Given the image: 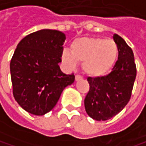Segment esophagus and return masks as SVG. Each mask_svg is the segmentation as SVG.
Wrapping results in <instances>:
<instances>
[{
    "mask_svg": "<svg viewBox=\"0 0 146 146\" xmlns=\"http://www.w3.org/2000/svg\"><path fill=\"white\" fill-rule=\"evenodd\" d=\"M82 78H82V77H81L80 75H76V76H75V80H76V81L81 80Z\"/></svg>",
    "mask_w": 146,
    "mask_h": 146,
    "instance_id": "1",
    "label": "esophagus"
}]
</instances>
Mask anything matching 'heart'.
<instances>
[{
  "instance_id": "1",
  "label": "heart",
  "mask_w": 146,
  "mask_h": 146,
  "mask_svg": "<svg viewBox=\"0 0 146 146\" xmlns=\"http://www.w3.org/2000/svg\"><path fill=\"white\" fill-rule=\"evenodd\" d=\"M119 57V47L112 39L84 36L76 38L70 52L63 50L62 60L73 69L76 63L82 62L84 73L91 78H100L110 72Z\"/></svg>"
}]
</instances>
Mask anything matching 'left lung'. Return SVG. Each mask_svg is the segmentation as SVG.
Instances as JSON below:
<instances>
[{
    "label": "left lung",
    "mask_w": 146,
    "mask_h": 146,
    "mask_svg": "<svg viewBox=\"0 0 146 146\" xmlns=\"http://www.w3.org/2000/svg\"><path fill=\"white\" fill-rule=\"evenodd\" d=\"M119 47L118 60L106 76L87 78L89 91L84 106L89 117L95 120H107L120 112L130 100L136 77V66L132 49L117 34L113 36Z\"/></svg>",
    "instance_id": "obj_1"
}]
</instances>
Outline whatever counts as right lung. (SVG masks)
Instances as JSON below:
<instances>
[{
    "mask_svg": "<svg viewBox=\"0 0 146 146\" xmlns=\"http://www.w3.org/2000/svg\"><path fill=\"white\" fill-rule=\"evenodd\" d=\"M66 36L42 29L25 36L10 63L13 96L21 107L34 115H44L57 104L63 89L75 76L60 69Z\"/></svg>",
    "mask_w": 146,
    "mask_h": 146,
    "instance_id": "add662e5",
    "label": "right lung"
}]
</instances>
